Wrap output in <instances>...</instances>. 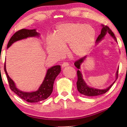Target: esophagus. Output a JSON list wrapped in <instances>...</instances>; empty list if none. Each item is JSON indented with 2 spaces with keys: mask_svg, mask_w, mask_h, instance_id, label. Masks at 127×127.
I'll use <instances>...</instances> for the list:
<instances>
[{
  "mask_svg": "<svg viewBox=\"0 0 127 127\" xmlns=\"http://www.w3.org/2000/svg\"><path fill=\"white\" fill-rule=\"evenodd\" d=\"M69 65V64H68V63L64 62V63L63 64L62 67H63V68H64V67H66V66H68Z\"/></svg>",
  "mask_w": 127,
  "mask_h": 127,
  "instance_id": "esophagus-1",
  "label": "esophagus"
}]
</instances>
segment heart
<instances>
[{
	"mask_svg": "<svg viewBox=\"0 0 127 127\" xmlns=\"http://www.w3.org/2000/svg\"><path fill=\"white\" fill-rule=\"evenodd\" d=\"M95 31L90 24L79 23H69L57 26L55 36L47 39L49 54L56 57L62 55L64 48L69 43V49L73 55L81 57L85 55L93 44Z\"/></svg>",
	"mask_w": 127,
	"mask_h": 127,
	"instance_id": "obj_1",
	"label": "heart"
}]
</instances>
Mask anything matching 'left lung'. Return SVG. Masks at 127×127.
Here are the masks:
<instances>
[{
	"instance_id": "8db88e82",
	"label": "left lung",
	"mask_w": 127,
	"mask_h": 127,
	"mask_svg": "<svg viewBox=\"0 0 127 127\" xmlns=\"http://www.w3.org/2000/svg\"><path fill=\"white\" fill-rule=\"evenodd\" d=\"M102 26L103 28L101 30V34H99L98 37L97 38L96 42L97 43H98V42H100L102 40L104 39V38L107 35H110L111 37L113 38V39L116 40V42H117V39L116 36H115L114 33L112 32V31L111 30V29L109 28V27L107 26H104L103 25H102ZM86 57V56H85L75 61L74 64L76 68H77L78 69H80V64H82V63H83V61L85 59ZM118 70L119 69H118L116 73V80L117 79L118 77ZM77 78H78L77 82L76 83L77 90L80 94H83L86 96H98V95H102L105 93L106 92H107L110 89L111 87H112V86L113 85L115 82H116V80H115V81L111 84L109 87H107V88H106V89H104V90L96 89V88H94L90 87L89 86L87 85V84H86V83L85 82V81H84L83 78L82 74L80 70H77Z\"/></svg>"
}]
</instances>
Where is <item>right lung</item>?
Wrapping results in <instances>:
<instances>
[{"instance_id": "add662e5", "label": "right lung", "mask_w": 127, "mask_h": 127, "mask_svg": "<svg viewBox=\"0 0 127 127\" xmlns=\"http://www.w3.org/2000/svg\"><path fill=\"white\" fill-rule=\"evenodd\" d=\"M39 33L36 32L35 29L28 30L23 29L19 30L11 37L7 44V48H8L11 44L17 41L26 39L28 37L39 36ZM4 70L6 72L10 90L13 91L19 97L26 102L36 103L44 100L51 94L53 91V83L57 76L60 72L61 67L59 65H57V66L49 68L43 82L40 86L39 90L33 92H24L17 89L13 80L9 77L7 74L6 69L5 63Z\"/></svg>"}]
</instances>
